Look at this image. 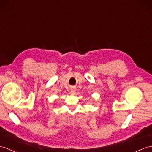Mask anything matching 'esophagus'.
Listing matches in <instances>:
<instances>
[{
    "label": "esophagus",
    "mask_w": 152,
    "mask_h": 152,
    "mask_svg": "<svg viewBox=\"0 0 152 152\" xmlns=\"http://www.w3.org/2000/svg\"><path fill=\"white\" fill-rule=\"evenodd\" d=\"M75 93V90L74 88H72V90H71V94H74Z\"/></svg>",
    "instance_id": "esophagus-1"
}]
</instances>
